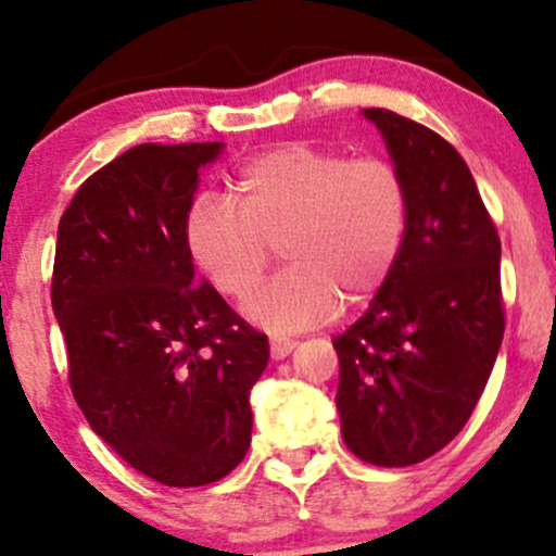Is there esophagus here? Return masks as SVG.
Wrapping results in <instances>:
<instances>
[{"mask_svg":"<svg viewBox=\"0 0 556 556\" xmlns=\"http://www.w3.org/2000/svg\"><path fill=\"white\" fill-rule=\"evenodd\" d=\"M271 358L274 361H282V358H287V355L292 353V348H295V342L292 340H287V337H271Z\"/></svg>","mask_w":556,"mask_h":556,"instance_id":"obj_1","label":"esophagus"}]
</instances>
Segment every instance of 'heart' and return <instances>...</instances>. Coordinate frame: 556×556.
Wrapping results in <instances>:
<instances>
[{
    "label": "heart",
    "mask_w": 556,
    "mask_h": 556,
    "mask_svg": "<svg viewBox=\"0 0 556 556\" xmlns=\"http://www.w3.org/2000/svg\"><path fill=\"white\" fill-rule=\"evenodd\" d=\"M407 212V185L387 159L285 143L242 164L232 201L198 195L185 212L182 242L203 279L229 300L261 282L269 245H279L287 269L242 311L287 334L327 321L340 298L363 303L387 282Z\"/></svg>",
    "instance_id": "1"
}]
</instances>
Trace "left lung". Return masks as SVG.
I'll use <instances>...</instances> for the list:
<instances>
[{"label": "left lung", "mask_w": 556, "mask_h": 556, "mask_svg": "<svg viewBox=\"0 0 556 556\" xmlns=\"http://www.w3.org/2000/svg\"><path fill=\"white\" fill-rule=\"evenodd\" d=\"M407 185L397 264L334 337L342 439L363 463L405 468L468 424L504 334L502 242L463 156L429 127L363 110Z\"/></svg>", "instance_id": "8db88e82"}]
</instances>
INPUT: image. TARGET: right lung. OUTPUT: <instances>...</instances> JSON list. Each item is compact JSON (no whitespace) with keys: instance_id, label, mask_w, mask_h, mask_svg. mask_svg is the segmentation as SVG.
<instances>
[{"instance_id":"obj_1","label":"right lung","mask_w":556,"mask_h":556,"mask_svg":"<svg viewBox=\"0 0 556 556\" xmlns=\"http://www.w3.org/2000/svg\"><path fill=\"white\" fill-rule=\"evenodd\" d=\"M222 143H140L80 185L56 229L52 308L91 429L164 486H206L251 446L269 340L182 242L198 175Z\"/></svg>"}]
</instances>
